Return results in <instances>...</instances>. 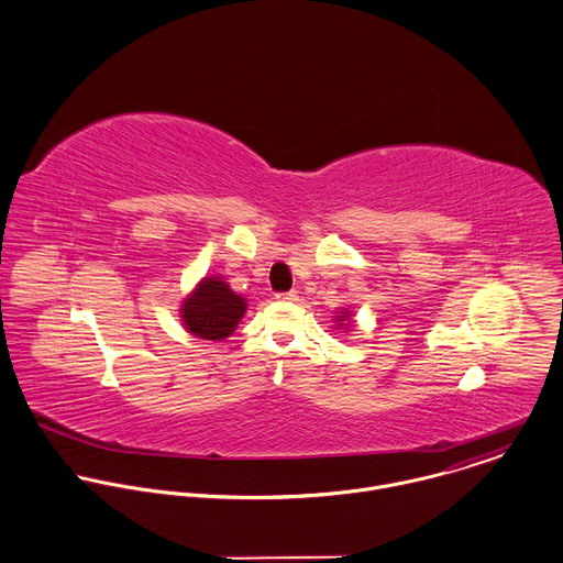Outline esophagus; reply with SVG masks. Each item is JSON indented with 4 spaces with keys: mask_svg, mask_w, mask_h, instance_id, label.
<instances>
[{
    "mask_svg": "<svg viewBox=\"0 0 563 563\" xmlns=\"http://www.w3.org/2000/svg\"><path fill=\"white\" fill-rule=\"evenodd\" d=\"M276 300H278V302H296V300H298V294H296V291H278V294H276Z\"/></svg>",
    "mask_w": 563,
    "mask_h": 563,
    "instance_id": "obj_1",
    "label": "esophagus"
}]
</instances>
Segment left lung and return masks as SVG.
<instances>
[{"label":"left lung","mask_w":563,"mask_h":563,"mask_svg":"<svg viewBox=\"0 0 563 563\" xmlns=\"http://www.w3.org/2000/svg\"><path fill=\"white\" fill-rule=\"evenodd\" d=\"M340 320H344V316H340Z\"/></svg>","instance_id":"obj_1"}]
</instances>
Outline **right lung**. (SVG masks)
<instances>
[{
	"label": "right lung",
	"instance_id": "right-lung-1",
	"mask_svg": "<svg viewBox=\"0 0 563 563\" xmlns=\"http://www.w3.org/2000/svg\"><path fill=\"white\" fill-rule=\"evenodd\" d=\"M245 313V300L221 278H203L197 291L184 302L181 318L186 329L203 340L228 338Z\"/></svg>",
	"mask_w": 563,
	"mask_h": 563
}]
</instances>
